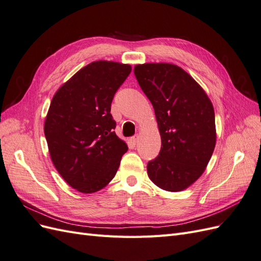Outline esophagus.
<instances>
[{"label": "esophagus", "instance_id": "obj_1", "mask_svg": "<svg viewBox=\"0 0 261 261\" xmlns=\"http://www.w3.org/2000/svg\"><path fill=\"white\" fill-rule=\"evenodd\" d=\"M138 135H135V136H133L132 138H130V141H132V144L133 145H136L137 144V141H138Z\"/></svg>", "mask_w": 261, "mask_h": 261}]
</instances>
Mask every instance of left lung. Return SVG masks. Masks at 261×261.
<instances>
[{
	"instance_id": "8db88e82",
	"label": "left lung",
	"mask_w": 261,
	"mask_h": 261,
	"mask_svg": "<svg viewBox=\"0 0 261 261\" xmlns=\"http://www.w3.org/2000/svg\"><path fill=\"white\" fill-rule=\"evenodd\" d=\"M134 74L154 109L161 150L147 164L160 188L179 192L198 179L216 146L215 111L206 92L180 67L168 63L136 65Z\"/></svg>"
}]
</instances>
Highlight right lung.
<instances>
[{"instance_id": "1", "label": "right lung", "mask_w": 261, "mask_h": 261, "mask_svg": "<svg viewBox=\"0 0 261 261\" xmlns=\"http://www.w3.org/2000/svg\"><path fill=\"white\" fill-rule=\"evenodd\" d=\"M132 67L97 61L85 66L54 94L44 135L54 167L68 185L90 194L115 176L128 147L116 136L114 94Z\"/></svg>"}]
</instances>
